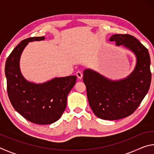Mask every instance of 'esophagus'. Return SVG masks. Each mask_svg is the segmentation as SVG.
Returning a JSON list of instances; mask_svg holds the SVG:
<instances>
[{
	"mask_svg": "<svg viewBox=\"0 0 154 154\" xmlns=\"http://www.w3.org/2000/svg\"><path fill=\"white\" fill-rule=\"evenodd\" d=\"M76 75H77V77H78V79H82V77H83V74H82V72H81V71H78V72H77Z\"/></svg>",
	"mask_w": 154,
	"mask_h": 154,
	"instance_id": "34e87169",
	"label": "esophagus"
}]
</instances>
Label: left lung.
<instances>
[{
	"label": "left lung",
	"mask_w": 154,
	"mask_h": 154,
	"mask_svg": "<svg viewBox=\"0 0 154 154\" xmlns=\"http://www.w3.org/2000/svg\"><path fill=\"white\" fill-rule=\"evenodd\" d=\"M109 41L134 54L133 71L124 79L111 80L88 69L83 71V80L94 113L105 120H116L130 116L138 108L149 89L152 74L149 51L139 40L128 34H116Z\"/></svg>",
	"instance_id": "8db88e82"
}]
</instances>
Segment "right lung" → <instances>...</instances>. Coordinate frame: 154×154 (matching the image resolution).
<instances>
[{
	"label": "right lung",
	"instance_id": "1",
	"mask_svg": "<svg viewBox=\"0 0 154 154\" xmlns=\"http://www.w3.org/2000/svg\"><path fill=\"white\" fill-rule=\"evenodd\" d=\"M44 39V36H39L22 41L5 63L7 92L12 106L25 119L36 124H51L60 118L66 109L68 94L77 79L75 75H71L35 83L25 79L20 67L22 51L29 42Z\"/></svg>",
	"mask_w": 154,
	"mask_h": 154
}]
</instances>
